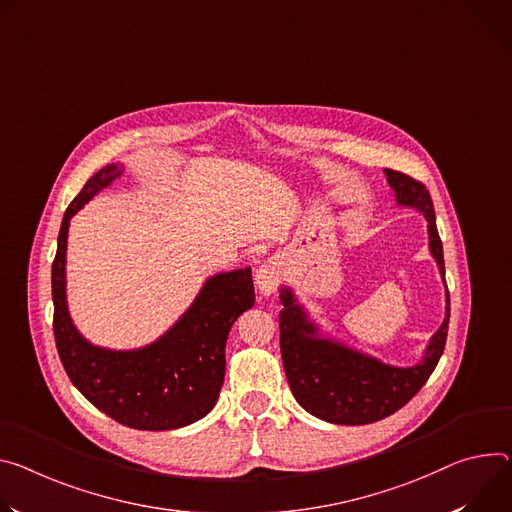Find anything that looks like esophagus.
<instances>
[{
	"label": "esophagus",
	"instance_id": "esophagus-1",
	"mask_svg": "<svg viewBox=\"0 0 512 512\" xmlns=\"http://www.w3.org/2000/svg\"><path fill=\"white\" fill-rule=\"evenodd\" d=\"M280 265H277L275 261H267L263 263L257 271H255V286L259 290V294L263 296H271L277 288V284H280Z\"/></svg>",
	"mask_w": 512,
	"mask_h": 512
}]
</instances>
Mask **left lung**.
Returning <instances> with one entry per match:
<instances>
[{
  "label": "left lung",
  "mask_w": 512,
  "mask_h": 512,
  "mask_svg": "<svg viewBox=\"0 0 512 512\" xmlns=\"http://www.w3.org/2000/svg\"><path fill=\"white\" fill-rule=\"evenodd\" d=\"M400 206L423 212L429 226V251L445 280L443 245L437 232L435 208L429 190L406 173L384 169ZM280 347L286 378L298 404L335 425H369L400 410L435 371L447 341L449 292L445 320L431 337L425 357L412 367L388 365L333 339L318 337V327L296 302L290 288H282Z\"/></svg>",
  "instance_id": "obj_1"
}]
</instances>
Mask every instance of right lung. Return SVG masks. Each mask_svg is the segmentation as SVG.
<instances>
[{
  "mask_svg": "<svg viewBox=\"0 0 512 512\" xmlns=\"http://www.w3.org/2000/svg\"><path fill=\"white\" fill-rule=\"evenodd\" d=\"M106 165L91 175L65 210L53 261V331L73 386L116 423L138 431H171L204 418L224 382V347L235 320L255 304L251 267L212 275L173 327L155 343L114 351L91 345L67 308L65 259L69 220L122 175Z\"/></svg>",
  "mask_w": 512,
  "mask_h": 512,
  "instance_id": "right-lung-1",
  "label": "right lung"
}]
</instances>
